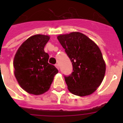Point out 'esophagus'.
<instances>
[{"label":"esophagus","mask_w":123,"mask_h":123,"mask_svg":"<svg viewBox=\"0 0 123 123\" xmlns=\"http://www.w3.org/2000/svg\"><path fill=\"white\" fill-rule=\"evenodd\" d=\"M55 67H56L58 69H59V65H58V64H56V65H55Z\"/></svg>","instance_id":"34e87169"}]
</instances>
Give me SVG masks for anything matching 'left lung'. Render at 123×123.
<instances>
[{"instance_id": "obj_1", "label": "left lung", "mask_w": 123, "mask_h": 123, "mask_svg": "<svg viewBox=\"0 0 123 123\" xmlns=\"http://www.w3.org/2000/svg\"><path fill=\"white\" fill-rule=\"evenodd\" d=\"M57 39L65 49L73 68L71 74L65 76L69 91L81 97L92 94L102 83L106 70L99 47L87 36L79 32L61 34Z\"/></svg>"}]
</instances>
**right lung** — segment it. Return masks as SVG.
Here are the masks:
<instances>
[{
	"instance_id": "right-lung-1",
	"label": "right lung",
	"mask_w": 123,
	"mask_h": 123,
	"mask_svg": "<svg viewBox=\"0 0 123 123\" xmlns=\"http://www.w3.org/2000/svg\"><path fill=\"white\" fill-rule=\"evenodd\" d=\"M49 36L36 34L26 39L15 55V78L23 89L29 94L41 95L49 89L58 70L48 63L49 55L44 47Z\"/></svg>"
}]
</instances>
